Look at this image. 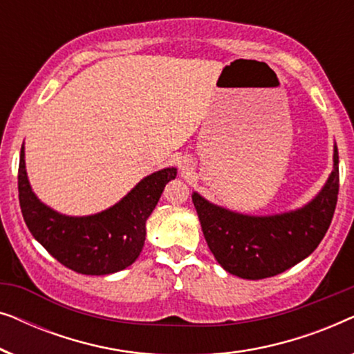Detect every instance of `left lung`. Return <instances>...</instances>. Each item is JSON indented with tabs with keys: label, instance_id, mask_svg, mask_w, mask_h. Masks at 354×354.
I'll return each instance as SVG.
<instances>
[{
	"label": "left lung",
	"instance_id": "8db88e82",
	"mask_svg": "<svg viewBox=\"0 0 354 354\" xmlns=\"http://www.w3.org/2000/svg\"><path fill=\"white\" fill-rule=\"evenodd\" d=\"M338 196V149L333 171L322 190L308 205L270 216H248L217 206L200 193L192 200L211 253L236 277H272L308 258L330 225Z\"/></svg>",
	"mask_w": 354,
	"mask_h": 354
}]
</instances>
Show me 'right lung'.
<instances>
[{
	"mask_svg": "<svg viewBox=\"0 0 354 354\" xmlns=\"http://www.w3.org/2000/svg\"><path fill=\"white\" fill-rule=\"evenodd\" d=\"M177 169L166 167L142 178L122 200L91 216H66L38 200L19 161V203L35 240L62 266L85 275L119 272L135 263L147 236V219Z\"/></svg>",
	"mask_w": 354,
	"mask_h": 354,
	"instance_id": "right-lung-1",
	"label": "right lung"
}]
</instances>
